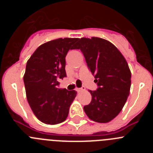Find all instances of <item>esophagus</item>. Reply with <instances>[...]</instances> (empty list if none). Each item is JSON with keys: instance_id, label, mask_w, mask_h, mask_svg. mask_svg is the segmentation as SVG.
<instances>
[{"instance_id": "34e87169", "label": "esophagus", "mask_w": 153, "mask_h": 153, "mask_svg": "<svg viewBox=\"0 0 153 153\" xmlns=\"http://www.w3.org/2000/svg\"><path fill=\"white\" fill-rule=\"evenodd\" d=\"M76 90L78 93H79V92H82L83 91V90H85V87L83 86V87H81V88H76Z\"/></svg>"}]
</instances>
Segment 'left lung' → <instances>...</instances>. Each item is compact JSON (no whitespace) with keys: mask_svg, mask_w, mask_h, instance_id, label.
Here are the masks:
<instances>
[{"mask_svg":"<svg viewBox=\"0 0 153 153\" xmlns=\"http://www.w3.org/2000/svg\"><path fill=\"white\" fill-rule=\"evenodd\" d=\"M74 49L82 51L98 86L97 90H89L92 100L83 107L85 113L95 122H109L120 113L129 97L131 72L128 63L112 43L99 37L79 39Z\"/></svg>","mask_w":153,"mask_h":153,"instance_id":"left-lung-1","label":"left lung"}]
</instances>
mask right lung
Here are the masks:
<instances>
[{
	"label": "right lung",
	"instance_id": "1",
	"mask_svg": "<svg viewBox=\"0 0 153 153\" xmlns=\"http://www.w3.org/2000/svg\"><path fill=\"white\" fill-rule=\"evenodd\" d=\"M77 38H59L42 44L27 63L24 76L28 103L34 115L46 124L60 123L68 117L76 91L57 88L67 76L65 57Z\"/></svg>",
	"mask_w": 153,
	"mask_h": 153
}]
</instances>
